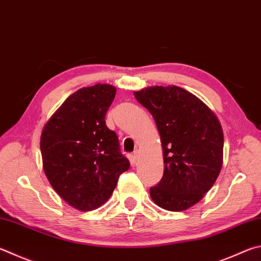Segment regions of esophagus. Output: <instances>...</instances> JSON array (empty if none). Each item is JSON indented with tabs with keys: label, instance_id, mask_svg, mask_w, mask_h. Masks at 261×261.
Here are the masks:
<instances>
[{
	"label": "esophagus",
	"instance_id": "34e87169",
	"mask_svg": "<svg viewBox=\"0 0 261 261\" xmlns=\"http://www.w3.org/2000/svg\"><path fill=\"white\" fill-rule=\"evenodd\" d=\"M139 156H140V150L139 149H136L134 151V155H132V158H134L135 161H138L139 160Z\"/></svg>",
	"mask_w": 261,
	"mask_h": 261
}]
</instances>
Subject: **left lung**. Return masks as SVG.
Listing matches in <instances>:
<instances>
[{
    "label": "left lung",
    "mask_w": 261,
    "mask_h": 261,
    "mask_svg": "<svg viewBox=\"0 0 261 261\" xmlns=\"http://www.w3.org/2000/svg\"><path fill=\"white\" fill-rule=\"evenodd\" d=\"M134 94L153 115L162 143L164 172L150 188L151 200L164 210H187L204 197L220 173V122L200 98L176 85L147 87Z\"/></svg>",
    "instance_id": "8db88e82"
}]
</instances>
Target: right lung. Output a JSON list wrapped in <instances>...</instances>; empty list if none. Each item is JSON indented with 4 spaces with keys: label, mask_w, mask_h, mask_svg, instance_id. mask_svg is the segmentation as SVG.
<instances>
[{
    "label": "right lung",
    "mask_w": 261,
    "mask_h": 261,
    "mask_svg": "<svg viewBox=\"0 0 261 261\" xmlns=\"http://www.w3.org/2000/svg\"><path fill=\"white\" fill-rule=\"evenodd\" d=\"M116 94L111 84L77 90L51 115L41 134L42 163L57 194L80 211L108 201L118 176L130 168L105 116Z\"/></svg>",
    "instance_id": "add662e5"
}]
</instances>
